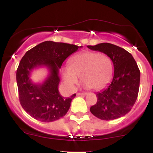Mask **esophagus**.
I'll use <instances>...</instances> for the list:
<instances>
[{"instance_id":"1","label":"esophagus","mask_w":153,"mask_h":153,"mask_svg":"<svg viewBox=\"0 0 153 153\" xmlns=\"http://www.w3.org/2000/svg\"><path fill=\"white\" fill-rule=\"evenodd\" d=\"M87 94V93H77V96H85Z\"/></svg>"}]
</instances>
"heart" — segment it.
I'll return each mask as SVG.
<instances>
[{
	"mask_svg": "<svg viewBox=\"0 0 153 153\" xmlns=\"http://www.w3.org/2000/svg\"><path fill=\"white\" fill-rule=\"evenodd\" d=\"M61 74L69 90H74L79 77H81L85 88L100 90L111 80L113 66L107 54L87 51L73 56L70 59L69 66L62 68Z\"/></svg>",
	"mask_w": 153,
	"mask_h": 153,
	"instance_id": "heart-1",
	"label": "heart"
}]
</instances>
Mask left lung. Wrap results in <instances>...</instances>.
Segmentation results:
<instances>
[{
	"instance_id": "left-lung-1",
	"label": "left lung",
	"mask_w": 153,
	"mask_h": 153,
	"mask_svg": "<svg viewBox=\"0 0 153 153\" xmlns=\"http://www.w3.org/2000/svg\"><path fill=\"white\" fill-rule=\"evenodd\" d=\"M87 47L107 54L114 68L113 78L108 86L96 94L97 102L91 107V112L101 120L124 117L130 111L138 96L140 71L136 61L127 50L112 44Z\"/></svg>"
}]
</instances>
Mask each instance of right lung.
<instances>
[{"instance_id": "add662e5", "label": "right lung", "mask_w": 153, "mask_h": 153, "mask_svg": "<svg viewBox=\"0 0 153 153\" xmlns=\"http://www.w3.org/2000/svg\"><path fill=\"white\" fill-rule=\"evenodd\" d=\"M81 46L46 41L26 52L16 71L20 103L31 117L43 122H51L64 117L71 107L75 94L68 98L59 94V71L67 57ZM45 66L48 75L42 84L31 80L35 68Z\"/></svg>"}]
</instances>
